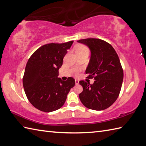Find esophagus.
I'll use <instances>...</instances> for the list:
<instances>
[{"instance_id": "1", "label": "esophagus", "mask_w": 146, "mask_h": 146, "mask_svg": "<svg viewBox=\"0 0 146 146\" xmlns=\"http://www.w3.org/2000/svg\"><path fill=\"white\" fill-rule=\"evenodd\" d=\"M75 83H76V85H78L79 83V80H75Z\"/></svg>"}]
</instances>
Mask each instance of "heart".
Segmentation results:
<instances>
[{"label": "heart", "instance_id": "heart-1", "mask_svg": "<svg viewBox=\"0 0 146 146\" xmlns=\"http://www.w3.org/2000/svg\"><path fill=\"white\" fill-rule=\"evenodd\" d=\"M76 51L77 54L85 53V52H87V53H88L89 52L88 48L84 45H79L78 46H76Z\"/></svg>", "mask_w": 146, "mask_h": 146}]
</instances>
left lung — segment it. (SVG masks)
I'll list each match as a JSON object with an SVG mask.
<instances>
[{
	"instance_id": "8db88e82",
	"label": "left lung",
	"mask_w": 146,
	"mask_h": 146,
	"mask_svg": "<svg viewBox=\"0 0 146 146\" xmlns=\"http://www.w3.org/2000/svg\"><path fill=\"white\" fill-rule=\"evenodd\" d=\"M78 42L90 49V60L85 72L88 78L95 80L92 85L80 81L83 89L80 100L90 109H106L115 102L122 87L123 72L119 58L112 46L104 40L88 38Z\"/></svg>"
}]
</instances>
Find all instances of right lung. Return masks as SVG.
<instances>
[{"instance_id":"add662e5","label":"right lung","mask_w":146,"mask_h":146,"mask_svg":"<svg viewBox=\"0 0 146 146\" xmlns=\"http://www.w3.org/2000/svg\"><path fill=\"white\" fill-rule=\"evenodd\" d=\"M73 41L50 43L41 46L26 64L23 78L26 97L34 107L44 112L60 108L70 89L75 85L72 77L66 81L58 78L59 69Z\"/></svg>"}]
</instances>
